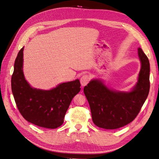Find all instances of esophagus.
<instances>
[{"mask_svg":"<svg viewBox=\"0 0 159 159\" xmlns=\"http://www.w3.org/2000/svg\"><path fill=\"white\" fill-rule=\"evenodd\" d=\"M89 80H90V78H89V75L85 74V75H82V76H81V78H80L81 85H82V86L86 85L89 83Z\"/></svg>","mask_w":159,"mask_h":159,"instance_id":"1","label":"esophagus"}]
</instances>
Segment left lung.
<instances>
[{"instance_id": "1", "label": "left lung", "mask_w": 159, "mask_h": 159, "mask_svg": "<svg viewBox=\"0 0 159 159\" xmlns=\"http://www.w3.org/2000/svg\"><path fill=\"white\" fill-rule=\"evenodd\" d=\"M138 54L141 62L138 81L129 92L109 89L101 80H93L84 87V92L96 126L116 129L132 122L145 103L150 89V64L141 48Z\"/></svg>"}]
</instances>
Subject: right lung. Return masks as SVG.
Returning a JSON list of instances; mask_svg holds the SVG:
<instances>
[{
	"mask_svg": "<svg viewBox=\"0 0 159 159\" xmlns=\"http://www.w3.org/2000/svg\"><path fill=\"white\" fill-rule=\"evenodd\" d=\"M23 50L24 47L14 61L11 78L16 106L28 122L44 128H57L63 124L72 99L81 90L80 80L60 84L50 90L32 88L23 73Z\"/></svg>",
	"mask_w": 159,
	"mask_h": 159,
	"instance_id": "1",
	"label": "right lung"
}]
</instances>
